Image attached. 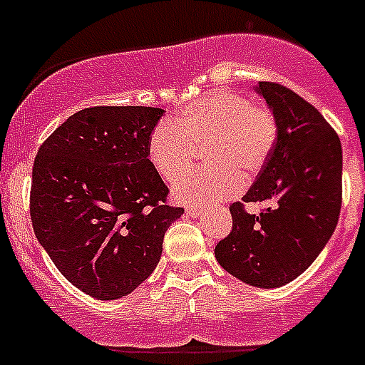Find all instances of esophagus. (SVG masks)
<instances>
[{
	"label": "esophagus",
	"instance_id": "obj_1",
	"mask_svg": "<svg viewBox=\"0 0 365 365\" xmlns=\"http://www.w3.org/2000/svg\"><path fill=\"white\" fill-rule=\"evenodd\" d=\"M186 214L192 215V217H199V215H201V206L188 205L186 206Z\"/></svg>",
	"mask_w": 365,
	"mask_h": 365
}]
</instances>
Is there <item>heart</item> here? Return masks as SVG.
<instances>
[{"label": "heart", "mask_w": 365, "mask_h": 365, "mask_svg": "<svg viewBox=\"0 0 365 365\" xmlns=\"http://www.w3.org/2000/svg\"><path fill=\"white\" fill-rule=\"evenodd\" d=\"M278 140V118L269 106L252 104L240 93L206 95L153 128L148 157L168 182H177L192 167L197 150L215 166L177 185L182 201L210 205L232 197L241 177L250 180L265 168Z\"/></svg>", "instance_id": "b5f03b06"}]
</instances>
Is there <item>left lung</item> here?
I'll return each mask as SVG.
<instances>
[{"label": "left lung", "instance_id": "left-lung-1", "mask_svg": "<svg viewBox=\"0 0 365 365\" xmlns=\"http://www.w3.org/2000/svg\"><path fill=\"white\" fill-rule=\"evenodd\" d=\"M278 118V140L243 201L232 202V232L215 247L219 265L241 282L274 289L298 278L336 228L341 144L318 109L276 82H259ZM248 202L265 204L248 215Z\"/></svg>", "mask_w": 365, "mask_h": 365}]
</instances>
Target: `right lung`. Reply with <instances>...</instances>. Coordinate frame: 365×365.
<instances>
[{"mask_svg":"<svg viewBox=\"0 0 365 365\" xmlns=\"http://www.w3.org/2000/svg\"><path fill=\"white\" fill-rule=\"evenodd\" d=\"M163 109L95 106L45 138L32 166L31 221L67 282L98 299L135 291L155 270L164 232L185 212L148 159Z\"/></svg>","mask_w":365,"mask_h":365,"instance_id":"right-lung-1","label":"right lung"}]
</instances>
